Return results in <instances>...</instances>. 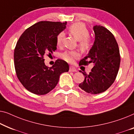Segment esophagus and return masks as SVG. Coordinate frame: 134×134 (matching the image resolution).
<instances>
[{"label":"esophagus","mask_w":134,"mask_h":134,"mask_svg":"<svg viewBox=\"0 0 134 134\" xmlns=\"http://www.w3.org/2000/svg\"><path fill=\"white\" fill-rule=\"evenodd\" d=\"M69 71H72V72H75V71H76L77 70L74 67H70Z\"/></svg>","instance_id":"obj_1"}]
</instances>
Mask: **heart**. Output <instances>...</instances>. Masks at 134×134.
<instances>
[{
    "label": "heart",
    "instance_id": "b5f03b06",
    "mask_svg": "<svg viewBox=\"0 0 134 134\" xmlns=\"http://www.w3.org/2000/svg\"><path fill=\"white\" fill-rule=\"evenodd\" d=\"M69 32L71 35L79 41V47L82 51H87L90 48L91 41L88 35L89 32L86 25L82 23H76L71 25L69 28ZM65 34L61 32L58 34L56 37V44L58 46H61L63 44ZM80 53L76 51H66L61 54L63 59L68 63H73L75 59L79 58Z\"/></svg>",
    "mask_w": 134,
    "mask_h": 134
}]
</instances>
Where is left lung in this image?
Instances as JSON below:
<instances>
[{
	"label": "left lung",
	"instance_id": "1",
	"mask_svg": "<svg viewBox=\"0 0 134 134\" xmlns=\"http://www.w3.org/2000/svg\"><path fill=\"white\" fill-rule=\"evenodd\" d=\"M95 41L88 53L81 60L79 65L93 67L89 74L83 73L84 80L79 87L87 93L98 94L104 92L114 83L120 64L118 45L110 31L101 25L93 27Z\"/></svg>",
	"mask_w": 134,
	"mask_h": 134
}]
</instances>
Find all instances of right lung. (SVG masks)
<instances>
[{
    "label": "right lung",
    "mask_w": 134,
    "mask_h": 134,
    "mask_svg": "<svg viewBox=\"0 0 134 134\" xmlns=\"http://www.w3.org/2000/svg\"><path fill=\"white\" fill-rule=\"evenodd\" d=\"M67 22L41 21L22 33L14 52L17 76L26 89L36 95H46L57 85L59 76L67 72V62L58 59L52 67L45 64L44 56L57 49L56 37L66 28Z\"/></svg>",
    "instance_id": "add662e5"
}]
</instances>
